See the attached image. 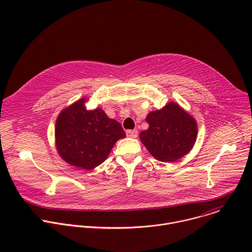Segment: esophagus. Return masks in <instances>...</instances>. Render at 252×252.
I'll return each instance as SVG.
<instances>
[{
    "instance_id": "esophagus-1",
    "label": "esophagus",
    "mask_w": 252,
    "mask_h": 252,
    "mask_svg": "<svg viewBox=\"0 0 252 252\" xmlns=\"http://www.w3.org/2000/svg\"><path fill=\"white\" fill-rule=\"evenodd\" d=\"M126 135L131 138H135L137 136V130L136 129H128L126 130Z\"/></svg>"
}]
</instances>
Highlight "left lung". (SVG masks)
Wrapping results in <instances>:
<instances>
[{
	"instance_id": "8db88e82",
	"label": "left lung",
	"mask_w": 252,
	"mask_h": 252,
	"mask_svg": "<svg viewBox=\"0 0 252 252\" xmlns=\"http://www.w3.org/2000/svg\"><path fill=\"white\" fill-rule=\"evenodd\" d=\"M146 120L149 128L139 133V138L156 159L173 162L192 150L197 136L196 121L176 102L151 112Z\"/></svg>"
}]
</instances>
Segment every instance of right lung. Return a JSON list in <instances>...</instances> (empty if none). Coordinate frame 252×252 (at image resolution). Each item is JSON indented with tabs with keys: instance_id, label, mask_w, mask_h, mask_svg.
Returning <instances> with one entry per match:
<instances>
[{
	"instance_id": "obj_1",
	"label": "right lung",
	"mask_w": 252,
	"mask_h": 252,
	"mask_svg": "<svg viewBox=\"0 0 252 252\" xmlns=\"http://www.w3.org/2000/svg\"><path fill=\"white\" fill-rule=\"evenodd\" d=\"M88 98L71 103L58 116L55 126L56 148L68 164L91 170L102 163L116 142L126 137L121 124L96 107L88 110Z\"/></svg>"
}]
</instances>
